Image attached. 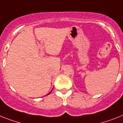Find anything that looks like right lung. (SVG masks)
Masks as SVG:
<instances>
[{"instance_id":"right-lung-1","label":"right lung","mask_w":123,"mask_h":123,"mask_svg":"<svg viewBox=\"0 0 123 123\" xmlns=\"http://www.w3.org/2000/svg\"><path fill=\"white\" fill-rule=\"evenodd\" d=\"M50 92H51V91H50V92H49V93H48V94H47V95H48V94H50Z\"/></svg>"}]
</instances>
